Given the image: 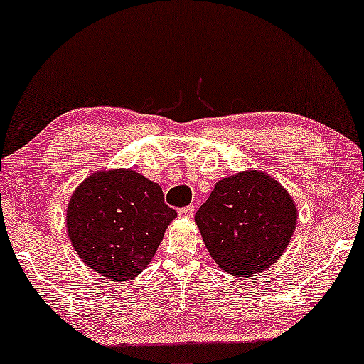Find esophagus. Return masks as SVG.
Masks as SVG:
<instances>
[{
  "label": "esophagus",
  "instance_id": "obj_1",
  "mask_svg": "<svg viewBox=\"0 0 364 364\" xmlns=\"http://www.w3.org/2000/svg\"><path fill=\"white\" fill-rule=\"evenodd\" d=\"M193 214H196V209H193V205H188V207H183V209H178V215L186 217V219H192Z\"/></svg>",
  "mask_w": 364,
  "mask_h": 364
}]
</instances>
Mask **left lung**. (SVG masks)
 Listing matches in <instances>:
<instances>
[{"mask_svg": "<svg viewBox=\"0 0 364 364\" xmlns=\"http://www.w3.org/2000/svg\"><path fill=\"white\" fill-rule=\"evenodd\" d=\"M296 223L291 193L261 171L224 177L196 214L210 257L237 277L259 274L279 261Z\"/></svg>", "mask_w": 364, "mask_h": 364, "instance_id": "obj_1", "label": "left lung"}]
</instances>
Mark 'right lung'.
Returning <instances> with one entry per match:
<instances>
[{
  "label": "right lung",
  "mask_w": 364,
  "mask_h": 364,
  "mask_svg": "<svg viewBox=\"0 0 364 364\" xmlns=\"http://www.w3.org/2000/svg\"><path fill=\"white\" fill-rule=\"evenodd\" d=\"M176 217L159 183L132 168L98 171L70 197L67 232L90 269L127 282L149 266Z\"/></svg>",
  "instance_id": "right-lung-1"
}]
</instances>
